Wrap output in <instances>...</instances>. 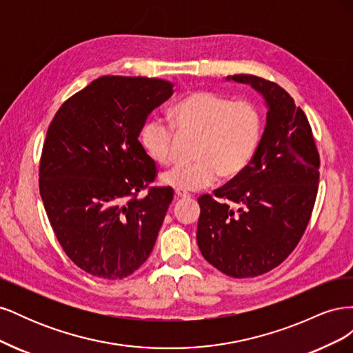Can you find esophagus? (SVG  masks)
<instances>
[{
	"instance_id": "obj_1",
	"label": "esophagus",
	"mask_w": 353,
	"mask_h": 353,
	"mask_svg": "<svg viewBox=\"0 0 353 353\" xmlns=\"http://www.w3.org/2000/svg\"><path fill=\"white\" fill-rule=\"evenodd\" d=\"M175 197L176 199H188L190 194L185 193V191H181V190H175Z\"/></svg>"
}]
</instances>
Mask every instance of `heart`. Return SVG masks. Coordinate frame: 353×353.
Listing matches in <instances>:
<instances>
[{
	"label": "heart",
	"instance_id": "1",
	"mask_svg": "<svg viewBox=\"0 0 353 353\" xmlns=\"http://www.w3.org/2000/svg\"><path fill=\"white\" fill-rule=\"evenodd\" d=\"M181 135L197 137L196 162L175 166L162 183L181 191H199L216 183L219 175L232 179L249 168L262 137V116L249 101H232L210 91H194L176 101L169 110ZM175 131L159 117L147 119L140 143L157 165L174 160Z\"/></svg>",
	"mask_w": 353,
	"mask_h": 353
}]
</instances>
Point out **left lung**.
Wrapping results in <instances>:
<instances>
[{
	"label": "left lung",
	"instance_id": "1",
	"mask_svg": "<svg viewBox=\"0 0 353 353\" xmlns=\"http://www.w3.org/2000/svg\"><path fill=\"white\" fill-rule=\"evenodd\" d=\"M225 81L248 83L266 105V123L249 168L199 199V249L210 265L234 279H250L279 266L302 239L319 181V156L301 108L279 85L253 74Z\"/></svg>",
	"mask_w": 353,
	"mask_h": 353
}]
</instances>
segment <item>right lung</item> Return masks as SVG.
<instances>
[{"mask_svg": "<svg viewBox=\"0 0 353 353\" xmlns=\"http://www.w3.org/2000/svg\"><path fill=\"white\" fill-rule=\"evenodd\" d=\"M165 79L101 77L77 92L50 123L39 193L56 237L81 270L105 280L148 259L172 188H150L156 165L138 141L141 126L172 97Z\"/></svg>", "mask_w": 353, "mask_h": 353, "instance_id": "1", "label": "right lung"}]
</instances>
